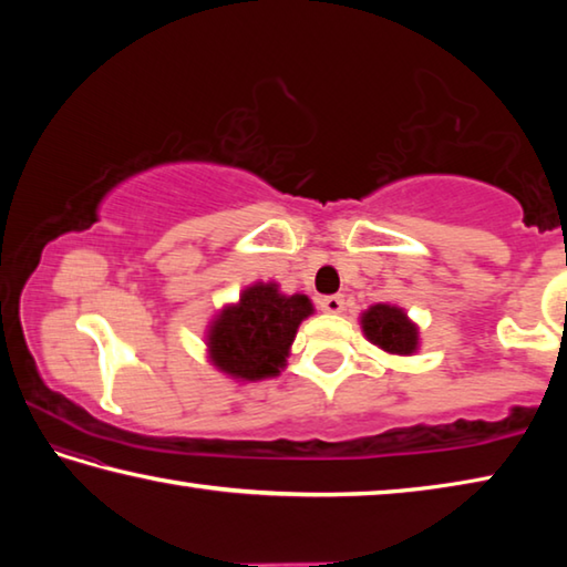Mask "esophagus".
<instances>
[{"mask_svg":"<svg viewBox=\"0 0 567 567\" xmlns=\"http://www.w3.org/2000/svg\"><path fill=\"white\" fill-rule=\"evenodd\" d=\"M320 307L330 315H340L344 310V300L340 295H328V297H320Z\"/></svg>","mask_w":567,"mask_h":567,"instance_id":"esophagus-1","label":"esophagus"}]
</instances>
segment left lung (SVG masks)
Returning <instances> with one entry per match:
<instances>
[{"label": "left lung", "instance_id": "8db88e82", "mask_svg": "<svg viewBox=\"0 0 567 567\" xmlns=\"http://www.w3.org/2000/svg\"><path fill=\"white\" fill-rule=\"evenodd\" d=\"M362 332L372 344L390 354H412L417 352L420 332L417 324L412 322L405 310L395 305L378 302L368 307L360 318Z\"/></svg>", "mask_w": 567, "mask_h": 567}]
</instances>
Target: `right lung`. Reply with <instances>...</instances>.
I'll list each match as a JSON object with an SVG mask.
<instances>
[{
	"instance_id": "right-lung-1",
	"label": "right lung",
	"mask_w": 567,
	"mask_h": 567,
	"mask_svg": "<svg viewBox=\"0 0 567 567\" xmlns=\"http://www.w3.org/2000/svg\"><path fill=\"white\" fill-rule=\"evenodd\" d=\"M312 312L307 295H282L275 282L249 285L209 324V362L235 380L280 375L297 328Z\"/></svg>"
}]
</instances>
